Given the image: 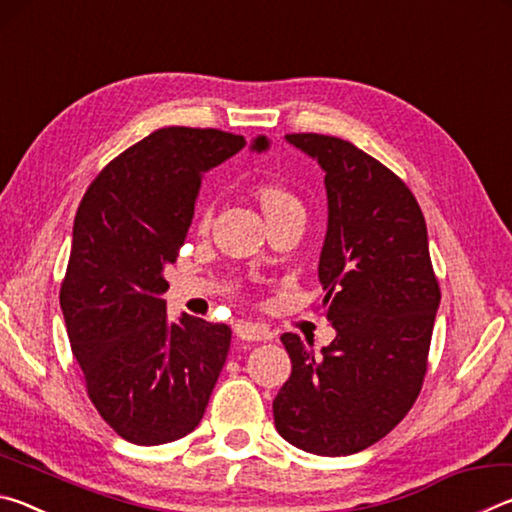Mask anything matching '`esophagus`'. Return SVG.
Instances as JSON below:
<instances>
[{
	"label": "esophagus",
	"mask_w": 512,
	"mask_h": 512,
	"mask_svg": "<svg viewBox=\"0 0 512 512\" xmlns=\"http://www.w3.org/2000/svg\"><path fill=\"white\" fill-rule=\"evenodd\" d=\"M235 334L241 341H268L271 339V332L264 325L250 323V320H239L235 325Z\"/></svg>",
	"instance_id": "34e87169"
}]
</instances>
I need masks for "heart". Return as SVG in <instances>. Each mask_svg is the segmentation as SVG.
Segmentation results:
<instances>
[{
	"mask_svg": "<svg viewBox=\"0 0 512 512\" xmlns=\"http://www.w3.org/2000/svg\"><path fill=\"white\" fill-rule=\"evenodd\" d=\"M253 194L259 207H262L268 223H275L284 219V216L302 212L300 198L293 194L287 185L280 183V180H262V183L255 185ZM207 223H210V212L203 210L198 214V228L205 230Z\"/></svg>",
	"mask_w": 512,
	"mask_h": 512,
	"instance_id": "b5f03b06",
	"label": "heart"
}]
</instances>
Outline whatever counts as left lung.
Masks as SVG:
<instances>
[{"label": "left lung", "instance_id": "left-lung-1", "mask_svg": "<svg viewBox=\"0 0 512 512\" xmlns=\"http://www.w3.org/2000/svg\"><path fill=\"white\" fill-rule=\"evenodd\" d=\"M325 171L327 235L318 262L336 339L314 354L280 339L291 377L273 400L275 429L298 449L348 456L375 445L418 400L440 289L418 201L391 169L352 142L293 133Z\"/></svg>", "mask_w": 512, "mask_h": 512}]
</instances>
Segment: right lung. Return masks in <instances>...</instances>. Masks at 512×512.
I'll list each match as a JSON object with an SVG mask.
<instances>
[{
  "label": "right lung",
  "instance_id": "right-lung-1",
  "mask_svg": "<svg viewBox=\"0 0 512 512\" xmlns=\"http://www.w3.org/2000/svg\"><path fill=\"white\" fill-rule=\"evenodd\" d=\"M244 146L216 128H160L117 155L76 212L60 309L92 404L128 443L192 433L221 375L230 327L171 323L164 266L185 244L203 173Z\"/></svg>",
  "mask_w": 512,
  "mask_h": 512
}]
</instances>
